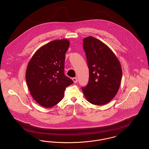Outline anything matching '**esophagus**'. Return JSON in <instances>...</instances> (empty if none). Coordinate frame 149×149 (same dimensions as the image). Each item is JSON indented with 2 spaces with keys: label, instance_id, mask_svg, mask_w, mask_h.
<instances>
[{
  "label": "esophagus",
  "instance_id": "esophagus-1",
  "mask_svg": "<svg viewBox=\"0 0 149 149\" xmlns=\"http://www.w3.org/2000/svg\"><path fill=\"white\" fill-rule=\"evenodd\" d=\"M72 80H73L74 83H77L78 82V79H77V78H72Z\"/></svg>",
  "mask_w": 149,
  "mask_h": 149
}]
</instances>
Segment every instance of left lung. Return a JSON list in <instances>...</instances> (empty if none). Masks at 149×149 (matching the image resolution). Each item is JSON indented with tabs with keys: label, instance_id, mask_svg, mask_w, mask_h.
Masks as SVG:
<instances>
[{
	"label": "left lung",
	"instance_id": "obj_1",
	"mask_svg": "<svg viewBox=\"0 0 149 149\" xmlns=\"http://www.w3.org/2000/svg\"><path fill=\"white\" fill-rule=\"evenodd\" d=\"M83 48L89 78L82 91L91 103L106 104L113 98L120 88L122 77L120 63L106 44L92 36L83 40Z\"/></svg>",
	"mask_w": 149,
	"mask_h": 149
}]
</instances>
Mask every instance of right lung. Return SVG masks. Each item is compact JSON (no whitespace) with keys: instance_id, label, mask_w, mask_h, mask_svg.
Returning a JSON list of instances; mask_svg holds the SVG:
<instances>
[{"instance_id":"right-lung-1","label":"right lung","mask_w":149,"mask_h":149,"mask_svg":"<svg viewBox=\"0 0 149 149\" xmlns=\"http://www.w3.org/2000/svg\"><path fill=\"white\" fill-rule=\"evenodd\" d=\"M70 42L54 40L37 50L29 62L26 79L30 93L41 106L50 108L64 98L66 88L73 84L64 74L65 54Z\"/></svg>"}]
</instances>
